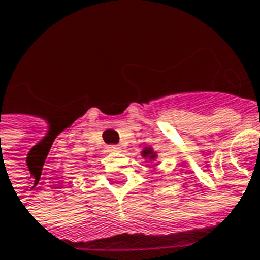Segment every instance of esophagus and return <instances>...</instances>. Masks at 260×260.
I'll list each match as a JSON object with an SVG mask.
<instances>
[{"label":"esophagus","mask_w":260,"mask_h":260,"mask_svg":"<svg viewBox=\"0 0 260 260\" xmlns=\"http://www.w3.org/2000/svg\"><path fill=\"white\" fill-rule=\"evenodd\" d=\"M108 151L109 152H117V151H120V147L119 145H108Z\"/></svg>","instance_id":"34e87169"}]
</instances>
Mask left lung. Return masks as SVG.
<instances>
[{
    "mask_svg": "<svg viewBox=\"0 0 260 260\" xmlns=\"http://www.w3.org/2000/svg\"><path fill=\"white\" fill-rule=\"evenodd\" d=\"M143 156L144 158H149V159H153L156 155H155V152H153L152 149L151 148H145L143 151Z\"/></svg>",
    "mask_w": 260,
    "mask_h": 260,
    "instance_id": "obj_1",
    "label": "left lung"
}]
</instances>
